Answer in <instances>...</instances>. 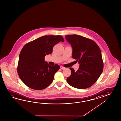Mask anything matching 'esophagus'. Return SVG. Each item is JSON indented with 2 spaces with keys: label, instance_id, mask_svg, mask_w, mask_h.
<instances>
[{
  "label": "esophagus",
  "instance_id": "1",
  "mask_svg": "<svg viewBox=\"0 0 121 121\" xmlns=\"http://www.w3.org/2000/svg\"><path fill=\"white\" fill-rule=\"evenodd\" d=\"M60 69H61L62 70H63V69H65V67H64L62 66H60Z\"/></svg>",
  "mask_w": 121,
  "mask_h": 121
}]
</instances>
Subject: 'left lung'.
<instances>
[{"label":"left lung","mask_w":121,"mask_h":121,"mask_svg":"<svg viewBox=\"0 0 121 121\" xmlns=\"http://www.w3.org/2000/svg\"><path fill=\"white\" fill-rule=\"evenodd\" d=\"M65 38L72 47L73 58L80 64L76 72L69 68L71 74L67 82L74 88H88L97 81L103 70L100 49L95 41L81 36L68 35Z\"/></svg>","instance_id":"1"}]
</instances>
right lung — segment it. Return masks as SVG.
Listing matches in <instances>:
<instances>
[{"label":"right lung","mask_w":121,"mask_h":121,"mask_svg":"<svg viewBox=\"0 0 121 121\" xmlns=\"http://www.w3.org/2000/svg\"><path fill=\"white\" fill-rule=\"evenodd\" d=\"M64 42L62 36H44L26 43L19 55L17 71L21 80L28 87L42 90L53 82L59 65H50L44 61L46 55L52 54L54 46Z\"/></svg>","instance_id":"1"}]
</instances>
